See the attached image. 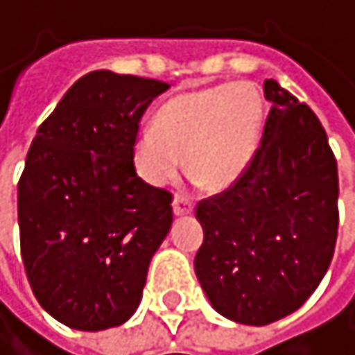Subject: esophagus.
Listing matches in <instances>:
<instances>
[{"mask_svg":"<svg viewBox=\"0 0 355 355\" xmlns=\"http://www.w3.org/2000/svg\"><path fill=\"white\" fill-rule=\"evenodd\" d=\"M172 209H174V215H189L193 211V204L187 198L176 196L174 202H172Z\"/></svg>","mask_w":355,"mask_h":355,"instance_id":"obj_1","label":"esophagus"}]
</instances>
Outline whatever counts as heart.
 <instances>
[{"instance_id": "1", "label": "heart", "mask_w": 355, "mask_h": 355, "mask_svg": "<svg viewBox=\"0 0 355 355\" xmlns=\"http://www.w3.org/2000/svg\"><path fill=\"white\" fill-rule=\"evenodd\" d=\"M264 128V100L249 83H227L168 100L155 128L134 136L132 157L142 179L162 187L185 168L207 191H223L247 172Z\"/></svg>"}]
</instances>
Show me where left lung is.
Instances as JSON below:
<instances>
[{
  "label": "left lung",
  "instance_id": "left-lung-1",
  "mask_svg": "<svg viewBox=\"0 0 355 355\" xmlns=\"http://www.w3.org/2000/svg\"><path fill=\"white\" fill-rule=\"evenodd\" d=\"M260 146L241 179L200 200L196 275L223 318L266 326L304 304L324 279L338 234V174L326 130L277 80Z\"/></svg>",
  "mask_w": 355,
  "mask_h": 355
}]
</instances>
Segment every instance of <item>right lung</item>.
<instances>
[{
    "instance_id": "1",
    "label": "right lung",
    "mask_w": 355,
    "mask_h": 355,
    "mask_svg": "<svg viewBox=\"0 0 355 355\" xmlns=\"http://www.w3.org/2000/svg\"><path fill=\"white\" fill-rule=\"evenodd\" d=\"M168 83L95 70L37 128L19 181L21 255L37 302L76 330L128 322L172 225V193L136 174L132 142Z\"/></svg>"
}]
</instances>
